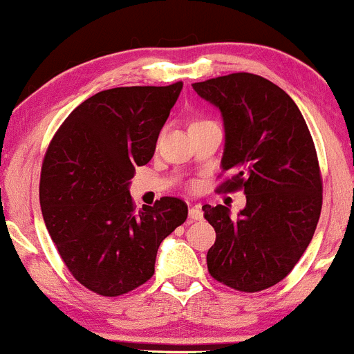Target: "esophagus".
<instances>
[{
    "instance_id": "34e87169",
    "label": "esophagus",
    "mask_w": 354,
    "mask_h": 354,
    "mask_svg": "<svg viewBox=\"0 0 354 354\" xmlns=\"http://www.w3.org/2000/svg\"><path fill=\"white\" fill-rule=\"evenodd\" d=\"M189 218L191 220H201L203 218V209H201V206H191V208H189Z\"/></svg>"
}]
</instances>
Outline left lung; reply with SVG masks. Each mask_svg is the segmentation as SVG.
<instances>
[{
  "label": "left lung",
  "instance_id": "left-lung-1",
  "mask_svg": "<svg viewBox=\"0 0 354 354\" xmlns=\"http://www.w3.org/2000/svg\"><path fill=\"white\" fill-rule=\"evenodd\" d=\"M192 87L225 125L222 172L230 177L216 191L246 194L237 218L227 206H203L216 232L208 272L236 291L260 292L291 274L317 229L324 185L313 138L291 96L265 77L237 72Z\"/></svg>",
  "mask_w": 354,
  "mask_h": 354
}]
</instances>
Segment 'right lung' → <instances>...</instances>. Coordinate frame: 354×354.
Here are the masks:
<instances>
[{
    "label": "right lung",
    "mask_w": 354,
    "mask_h": 354,
    "mask_svg": "<svg viewBox=\"0 0 354 354\" xmlns=\"http://www.w3.org/2000/svg\"><path fill=\"white\" fill-rule=\"evenodd\" d=\"M180 89L182 82L101 91L65 118L48 146L39 182L44 223L73 279L96 295L115 297L148 282L162 241L187 218L182 199L165 196L136 209L129 194Z\"/></svg>",
    "instance_id": "right-lung-1"
}]
</instances>
